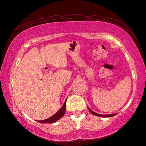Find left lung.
<instances>
[{
    "mask_svg": "<svg viewBox=\"0 0 146 146\" xmlns=\"http://www.w3.org/2000/svg\"><path fill=\"white\" fill-rule=\"evenodd\" d=\"M88 107V110L90 111V112L92 113V114H94V115H96V116H98V117H113V116H114V115H115L117 114V113H112V114H107V115H102V114H99V113H96V112H95V111H94L93 110H92L90 108L88 107Z\"/></svg>",
    "mask_w": 146,
    "mask_h": 146,
    "instance_id": "left-lung-1",
    "label": "left lung"
}]
</instances>
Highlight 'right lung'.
<instances>
[{
  "instance_id": "1",
  "label": "right lung",
  "mask_w": 146,
  "mask_h": 146,
  "mask_svg": "<svg viewBox=\"0 0 146 146\" xmlns=\"http://www.w3.org/2000/svg\"><path fill=\"white\" fill-rule=\"evenodd\" d=\"M67 98L65 100L64 104L63 105V106L61 107V108L56 113L54 114L53 115L51 116V117L48 118L47 119L43 120H38V122L41 123H54L58 121V120H60L61 118L64 115V114L65 113V111H66V102Z\"/></svg>"
}]
</instances>
